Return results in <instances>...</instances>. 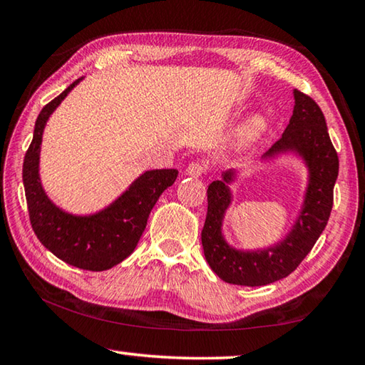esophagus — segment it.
<instances>
[{
    "label": "esophagus",
    "mask_w": 365,
    "mask_h": 365,
    "mask_svg": "<svg viewBox=\"0 0 365 365\" xmlns=\"http://www.w3.org/2000/svg\"><path fill=\"white\" fill-rule=\"evenodd\" d=\"M205 170H206V165L202 163H191L187 168V175L197 178L201 177V174H205Z\"/></svg>",
    "instance_id": "esophagus-1"
}]
</instances>
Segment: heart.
Segmentation results:
<instances>
[{"label":"heart","mask_w":365,"mask_h":365,"mask_svg":"<svg viewBox=\"0 0 365 365\" xmlns=\"http://www.w3.org/2000/svg\"><path fill=\"white\" fill-rule=\"evenodd\" d=\"M265 128H267V122L262 115H252L245 123L242 130L238 133V148L240 150H248L256 141L262 137Z\"/></svg>","instance_id":"1"}]
</instances>
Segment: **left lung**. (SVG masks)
Segmentation results:
<instances>
[{"label":"left lung","instance_id":"left-lung-1","mask_svg":"<svg viewBox=\"0 0 365 365\" xmlns=\"http://www.w3.org/2000/svg\"><path fill=\"white\" fill-rule=\"evenodd\" d=\"M294 108L282 138L262 159L293 153L304 160L309 177L298 219L279 243L264 250L243 251L227 243L222 233L230 185L237 172L227 170L207 188V215L201 232L205 257L211 269L227 283L262 287L282 280L298 267L324 232L333 206V187L338 177V154L333 148L325 117L311 96L293 90Z\"/></svg>","mask_w":365,"mask_h":365}]
</instances>
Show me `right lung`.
<instances>
[{
  "label": "right lung",
  "instance_id": "right-lung-1",
  "mask_svg": "<svg viewBox=\"0 0 365 365\" xmlns=\"http://www.w3.org/2000/svg\"><path fill=\"white\" fill-rule=\"evenodd\" d=\"M82 78L67 86L36 117L34 140L24 158L22 180L30 224L41 245L73 267L101 272L120 264L137 248L151 209L163 191L175 182L178 170L143 172L115 201L95 214L76 215L54 205L40 180L43 130L51 114Z\"/></svg>",
  "mask_w": 365,
  "mask_h": 365
}]
</instances>
